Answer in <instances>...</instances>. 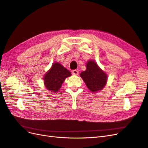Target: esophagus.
Listing matches in <instances>:
<instances>
[{"label":"esophagus","instance_id":"1","mask_svg":"<svg viewBox=\"0 0 148 148\" xmlns=\"http://www.w3.org/2000/svg\"><path fill=\"white\" fill-rule=\"evenodd\" d=\"M72 73H73V75H78V73H79V71H78V70H73L72 71Z\"/></svg>","mask_w":148,"mask_h":148}]
</instances>
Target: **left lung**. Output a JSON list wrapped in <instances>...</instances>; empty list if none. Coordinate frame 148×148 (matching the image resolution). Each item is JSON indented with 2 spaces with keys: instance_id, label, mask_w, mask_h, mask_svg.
Listing matches in <instances>:
<instances>
[{
  "instance_id": "obj_1",
  "label": "left lung",
  "mask_w": 148,
  "mask_h": 148,
  "mask_svg": "<svg viewBox=\"0 0 148 148\" xmlns=\"http://www.w3.org/2000/svg\"><path fill=\"white\" fill-rule=\"evenodd\" d=\"M86 70L79 76L86 84L87 88L92 92H97L105 87L107 82V74L102 70L95 60L86 62Z\"/></svg>"
}]
</instances>
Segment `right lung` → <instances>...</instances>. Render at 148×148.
<instances>
[{
  "mask_svg": "<svg viewBox=\"0 0 148 148\" xmlns=\"http://www.w3.org/2000/svg\"><path fill=\"white\" fill-rule=\"evenodd\" d=\"M71 75V72L59 62H53L51 69L44 75V84L47 90L57 92L65 79Z\"/></svg>",
  "mask_w": 148,
  "mask_h": 148,
  "instance_id": "add662e5",
  "label": "right lung"
}]
</instances>
